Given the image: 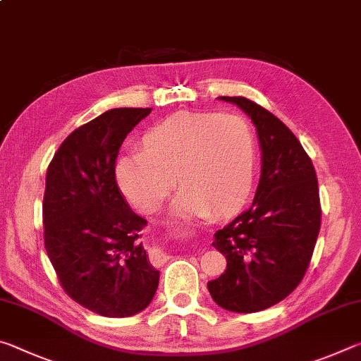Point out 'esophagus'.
Instances as JSON below:
<instances>
[{
	"label": "esophagus",
	"mask_w": 361,
	"mask_h": 361,
	"mask_svg": "<svg viewBox=\"0 0 361 361\" xmlns=\"http://www.w3.org/2000/svg\"><path fill=\"white\" fill-rule=\"evenodd\" d=\"M159 253H161V256H164V258H166V255H164L162 250H159Z\"/></svg>",
	"instance_id": "1"
}]
</instances>
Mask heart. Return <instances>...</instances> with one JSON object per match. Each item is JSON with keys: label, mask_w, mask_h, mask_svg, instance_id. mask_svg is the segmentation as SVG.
Returning <instances> with one entry per match:
<instances>
[{"label": "heart", "mask_w": 361, "mask_h": 361, "mask_svg": "<svg viewBox=\"0 0 361 361\" xmlns=\"http://www.w3.org/2000/svg\"><path fill=\"white\" fill-rule=\"evenodd\" d=\"M140 152L116 162V181L140 212L154 213L170 189L178 216H202L213 210L229 215L252 194L256 140L240 116L175 113L151 126L138 142Z\"/></svg>", "instance_id": "heart-1"}]
</instances>
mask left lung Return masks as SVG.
<instances>
[{
	"label": "left lung",
	"instance_id": "8db88e82",
	"mask_svg": "<svg viewBox=\"0 0 361 361\" xmlns=\"http://www.w3.org/2000/svg\"><path fill=\"white\" fill-rule=\"evenodd\" d=\"M240 106L256 126L261 178L248 210L216 231L228 266L209 282L219 307L252 314L285 299L301 283L320 232L322 207L314 164L277 116L245 97H219Z\"/></svg>",
	"mask_w": 361,
	"mask_h": 361
}]
</instances>
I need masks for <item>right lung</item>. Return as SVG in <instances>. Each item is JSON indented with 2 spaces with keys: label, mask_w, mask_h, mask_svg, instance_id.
<instances>
[{
  "label": "right lung",
  "mask_w": 361,
  "mask_h": 361,
  "mask_svg": "<svg viewBox=\"0 0 361 361\" xmlns=\"http://www.w3.org/2000/svg\"><path fill=\"white\" fill-rule=\"evenodd\" d=\"M149 113L109 109L73 130L47 167V256L66 295L103 317L138 314L159 285V271L138 242L146 219L133 213L114 173L122 142Z\"/></svg>",
  "instance_id": "obj_1"
}]
</instances>
